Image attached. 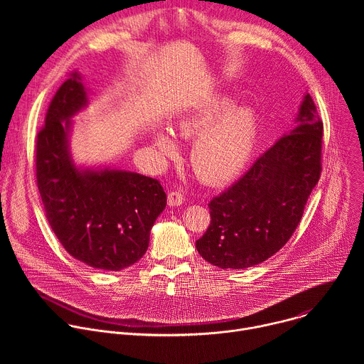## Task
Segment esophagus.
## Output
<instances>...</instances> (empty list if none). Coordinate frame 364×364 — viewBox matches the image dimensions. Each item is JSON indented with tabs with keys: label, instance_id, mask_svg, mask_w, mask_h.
Masks as SVG:
<instances>
[{
	"label": "esophagus",
	"instance_id": "esophagus-1",
	"mask_svg": "<svg viewBox=\"0 0 364 364\" xmlns=\"http://www.w3.org/2000/svg\"><path fill=\"white\" fill-rule=\"evenodd\" d=\"M184 203V194L181 191H170L168 193V204L173 207L181 205Z\"/></svg>",
	"mask_w": 364,
	"mask_h": 364
}]
</instances>
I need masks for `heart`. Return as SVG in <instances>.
Masks as SVG:
<instances>
[{"mask_svg": "<svg viewBox=\"0 0 364 364\" xmlns=\"http://www.w3.org/2000/svg\"><path fill=\"white\" fill-rule=\"evenodd\" d=\"M183 139H196L191 167L197 177L210 184L236 178L247 166L259 136V118L250 107H235L230 96H218L187 108L176 122ZM151 144L161 160L176 159L180 146L167 127H154Z\"/></svg>", "mask_w": 364, "mask_h": 364, "instance_id": "b5f03b06", "label": "heart"}]
</instances>
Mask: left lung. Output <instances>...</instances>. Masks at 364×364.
Masks as SVG:
<instances>
[{
	"label": "left lung",
	"instance_id": "left-lung-1",
	"mask_svg": "<svg viewBox=\"0 0 364 364\" xmlns=\"http://www.w3.org/2000/svg\"><path fill=\"white\" fill-rule=\"evenodd\" d=\"M321 138L323 121L306 92L294 127L209 203L210 226L196 242L203 259L222 269H245L289 240L320 180Z\"/></svg>",
	"mask_w": 364,
	"mask_h": 364
}]
</instances>
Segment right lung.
<instances>
[{"label":"right lung","mask_w":364,"mask_h":364,"mask_svg":"<svg viewBox=\"0 0 364 364\" xmlns=\"http://www.w3.org/2000/svg\"><path fill=\"white\" fill-rule=\"evenodd\" d=\"M87 103L83 76L75 72L51 100L37 135V186L47 222L63 247L87 267L117 272L146 252L167 196L155 178L75 161L73 118Z\"/></svg>","instance_id":"1"}]
</instances>
